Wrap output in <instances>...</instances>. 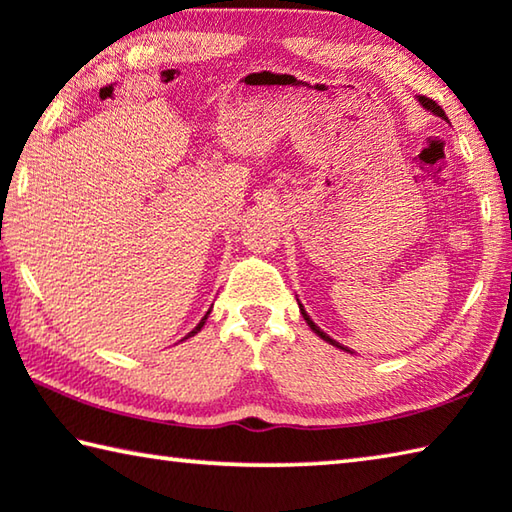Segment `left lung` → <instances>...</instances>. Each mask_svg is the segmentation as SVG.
<instances>
[{
    "label": "left lung",
    "mask_w": 512,
    "mask_h": 512,
    "mask_svg": "<svg viewBox=\"0 0 512 512\" xmlns=\"http://www.w3.org/2000/svg\"><path fill=\"white\" fill-rule=\"evenodd\" d=\"M418 102H421V105L425 107V109H430L432 111V114H436V116H439V118H445V111L439 107V105H436V102L434 100H430V98H425V96H418ZM445 120H448V118H445ZM297 304H300V300H297ZM300 313H302V318L306 320V324H309V327H311V331L313 333H318V336L324 340V342H329V345H333V347H338V349H345V347H340V342H336V340H333V338H329L327 336V333H324L320 327H318V324H315L311 318H309V313H306L304 311V306L300 304Z\"/></svg>",
    "instance_id": "8db88e82"
}]
</instances>
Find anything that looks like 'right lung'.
<instances>
[{"label":"right lung","mask_w":512,"mask_h":512,"mask_svg":"<svg viewBox=\"0 0 512 512\" xmlns=\"http://www.w3.org/2000/svg\"><path fill=\"white\" fill-rule=\"evenodd\" d=\"M206 320H208V315H206V318H203V320L197 324V327H194V329L188 333V338H190V336H194V333H197V331H201V327H203V324H206Z\"/></svg>","instance_id":"1"}]
</instances>
